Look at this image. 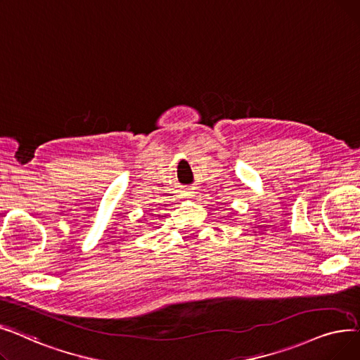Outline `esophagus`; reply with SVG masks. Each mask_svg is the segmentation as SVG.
Wrapping results in <instances>:
<instances>
[{"label": "esophagus", "instance_id": "obj_1", "mask_svg": "<svg viewBox=\"0 0 360 360\" xmlns=\"http://www.w3.org/2000/svg\"><path fill=\"white\" fill-rule=\"evenodd\" d=\"M183 196H184L186 199H191V198H193V192H189V191H186V192L183 193Z\"/></svg>", "mask_w": 360, "mask_h": 360}]
</instances>
